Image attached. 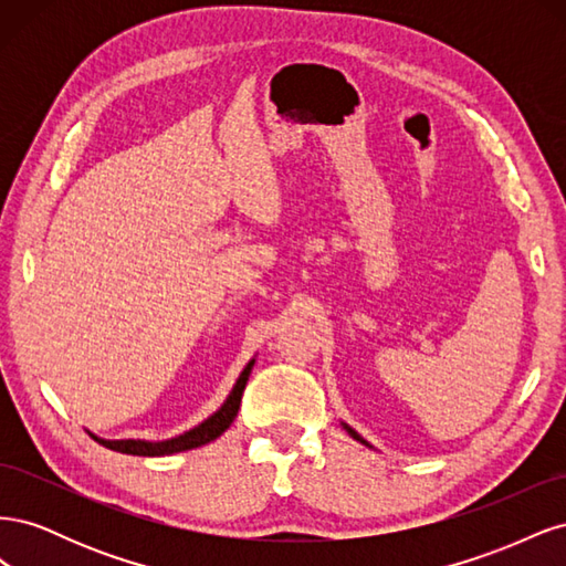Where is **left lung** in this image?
<instances>
[{
  "mask_svg": "<svg viewBox=\"0 0 566 566\" xmlns=\"http://www.w3.org/2000/svg\"><path fill=\"white\" fill-rule=\"evenodd\" d=\"M345 430H347V432H349V434H352V437H354V439H356V441H361V443H366V447H368V441H364V439H361V437H358V434H356V432H354V430H352V427H347V424H345Z\"/></svg>",
  "mask_w": 566,
  "mask_h": 566,
  "instance_id": "1",
  "label": "left lung"
}]
</instances>
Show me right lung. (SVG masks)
Returning a JSON list of instances; mask_svg holds the SVG:
<instances>
[{"mask_svg": "<svg viewBox=\"0 0 566 566\" xmlns=\"http://www.w3.org/2000/svg\"><path fill=\"white\" fill-rule=\"evenodd\" d=\"M254 366V358L243 368L241 378H238L235 387L231 389L229 399L224 401L214 416H210L205 422H200L193 430H188L175 439H167V441H139V439H119V441H111V439H98L94 437L101 447H106L111 451H119V453H127V455H172L179 451H191L198 447H205V443L214 441L217 437L224 434L231 422L238 416V408H241V399H243V391L250 378V370Z\"/></svg>", "mask_w": 566, "mask_h": 566, "instance_id": "right-lung-1", "label": "right lung"}]
</instances>
